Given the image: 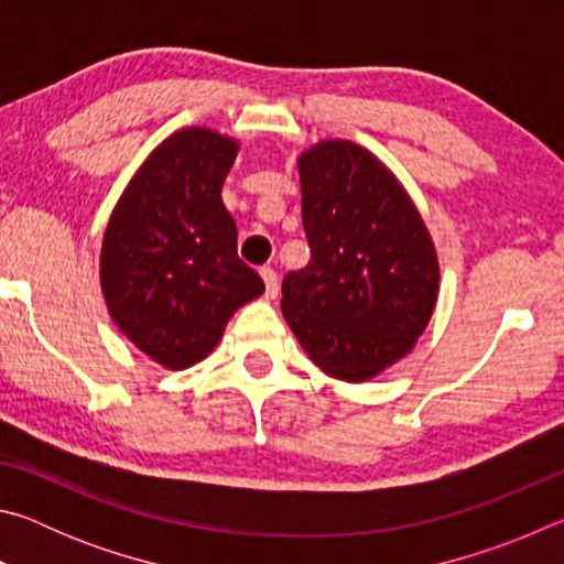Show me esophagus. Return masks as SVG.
Listing matches in <instances>:
<instances>
[{
  "label": "esophagus",
  "mask_w": 564,
  "mask_h": 564,
  "mask_svg": "<svg viewBox=\"0 0 564 564\" xmlns=\"http://www.w3.org/2000/svg\"><path fill=\"white\" fill-rule=\"evenodd\" d=\"M261 275L265 283V295H269V299H275V295H279V273H275L271 265H263Z\"/></svg>",
  "instance_id": "34e87169"
}]
</instances>
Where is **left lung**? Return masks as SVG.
<instances>
[{"label":"left lung","mask_w":564,"mask_h":564,"mask_svg":"<svg viewBox=\"0 0 564 564\" xmlns=\"http://www.w3.org/2000/svg\"><path fill=\"white\" fill-rule=\"evenodd\" d=\"M299 166L311 261L285 273L281 308L323 373L360 383L425 330L437 259L413 202L370 151L323 141Z\"/></svg>","instance_id":"8db88e82"}]
</instances>
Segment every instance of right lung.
<instances>
[{
	"label": "right lung",
	"mask_w": 564,
	"mask_h": 564,
	"mask_svg": "<svg viewBox=\"0 0 564 564\" xmlns=\"http://www.w3.org/2000/svg\"><path fill=\"white\" fill-rule=\"evenodd\" d=\"M236 141L208 129L169 137L139 169L104 234L101 289L117 326L166 368L206 358L236 308L263 293L238 259L221 186Z\"/></svg>",
	"instance_id": "right-lung-1"
}]
</instances>
